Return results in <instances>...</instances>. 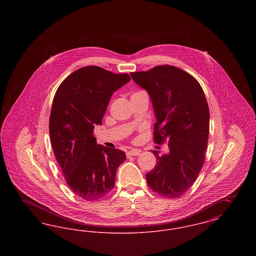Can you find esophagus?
I'll list each match as a JSON object with an SVG mask.
<instances>
[{
    "label": "esophagus",
    "instance_id": "obj_1",
    "mask_svg": "<svg viewBox=\"0 0 256 256\" xmlns=\"http://www.w3.org/2000/svg\"><path fill=\"white\" fill-rule=\"evenodd\" d=\"M139 154H140V150H132L126 152V156H128V158L135 156H138Z\"/></svg>",
    "mask_w": 256,
    "mask_h": 256
}]
</instances>
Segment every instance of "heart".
Returning <instances> with one entry per match:
<instances>
[{"label": "heart", "mask_w": 256, "mask_h": 256, "mask_svg": "<svg viewBox=\"0 0 256 256\" xmlns=\"http://www.w3.org/2000/svg\"><path fill=\"white\" fill-rule=\"evenodd\" d=\"M138 93H139V92H138Z\"/></svg>", "instance_id": "1"}]
</instances>
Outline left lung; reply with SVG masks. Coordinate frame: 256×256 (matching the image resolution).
Listing matches in <instances>:
<instances>
[{
	"instance_id": "left-lung-1",
	"label": "left lung",
	"mask_w": 256,
	"mask_h": 256,
	"mask_svg": "<svg viewBox=\"0 0 256 256\" xmlns=\"http://www.w3.org/2000/svg\"><path fill=\"white\" fill-rule=\"evenodd\" d=\"M148 93L154 110V141L168 140L169 152L156 158L146 174L150 188L161 196L178 198L194 184L204 163L209 108L204 92L194 76L170 65L130 74Z\"/></svg>"
}]
</instances>
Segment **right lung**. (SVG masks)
Listing matches in <instances>:
<instances>
[{
    "mask_svg": "<svg viewBox=\"0 0 256 256\" xmlns=\"http://www.w3.org/2000/svg\"><path fill=\"white\" fill-rule=\"evenodd\" d=\"M130 80L128 74L86 66L67 76L54 98L49 122L52 150L68 186L88 202L110 193L126 160L121 150L98 145L93 130L102 124L112 94Z\"/></svg>",
    "mask_w": 256,
    "mask_h": 256,
    "instance_id": "right-lung-1",
    "label": "right lung"
}]
</instances>
